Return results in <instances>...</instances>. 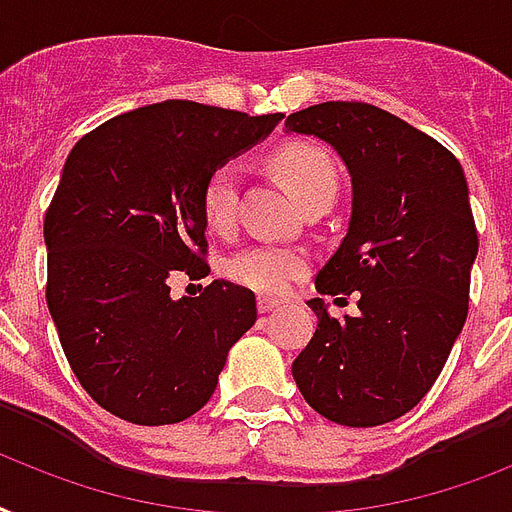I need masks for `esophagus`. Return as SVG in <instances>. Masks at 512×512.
I'll list each match as a JSON object with an SVG mask.
<instances>
[{"mask_svg": "<svg viewBox=\"0 0 512 512\" xmlns=\"http://www.w3.org/2000/svg\"><path fill=\"white\" fill-rule=\"evenodd\" d=\"M256 304H259V312H272V310H277V307H280L283 301L269 299V296H259V301H256Z\"/></svg>", "mask_w": 512, "mask_h": 512, "instance_id": "esophagus-1", "label": "esophagus"}]
</instances>
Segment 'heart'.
I'll return each mask as SVG.
<instances>
[{
  "label": "heart",
  "instance_id": "1",
  "mask_svg": "<svg viewBox=\"0 0 512 512\" xmlns=\"http://www.w3.org/2000/svg\"><path fill=\"white\" fill-rule=\"evenodd\" d=\"M272 170L288 186V192L307 205L312 200H334L336 170L326 154L310 144H285L272 154ZM240 170L227 162L213 170L202 189V216L208 227L229 229L237 219ZM307 269V253L285 245L259 243L235 253L227 272L240 285L261 293H283Z\"/></svg>",
  "mask_w": 512,
  "mask_h": 512
}]
</instances>
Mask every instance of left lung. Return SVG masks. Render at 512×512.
<instances>
[{
	"label": "left lung",
	"instance_id": "1",
	"mask_svg": "<svg viewBox=\"0 0 512 512\" xmlns=\"http://www.w3.org/2000/svg\"><path fill=\"white\" fill-rule=\"evenodd\" d=\"M285 133L326 141L350 170V227L315 288L360 291L358 318L307 301L318 328L293 379L336 425H384L425 398L465 326L478 256L465 170L435 138L360 101L301 109Z\"/></svg>",
	"mask_w": 512,
	"mask_h": 512
}]
</instances>
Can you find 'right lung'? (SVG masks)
<instances>
[{"label":"right lung","mask_w":512,"mask_h":512,"mask_svg":"<svg viewBox=\"0 0 512 512\" xmlns=\"http://www.w3.org/2000/svg\"><path fill=\"white\" fill-rule=\"evenodd\" d=\"M283 114L162 101L112 117L71 149L45 213L47 310L85 392L133 425H173L211 400L232 344L256 323V296L200 280L208 240L202 189Z\"/></svg>","instance_id":"add662e5"}]
</instances>
